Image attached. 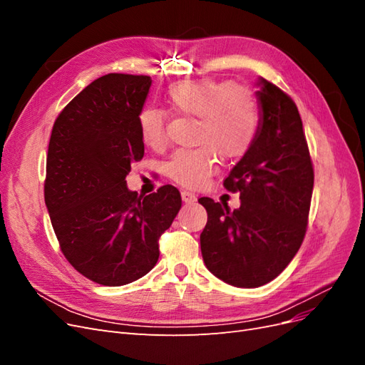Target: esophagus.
<instances>
[{
    "mask_svg": "<svg viewBox=\"0 0 365 365\" xmlns=\"http://www.w3.org/2000/svg\"><path fill=\"white\" fill-rule=\"evenodd\" d=\"M181 197H182V201H184L185 204H192V202L196 201V195L192 193V192H187V190H182V192H181Z\"/></svg>",
    "mask_w": 365,
    "mask_h": 365,
    "instance_id": "1",
    "label": "esophagus"
}]
</instances>
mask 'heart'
<instances>
[{
    "instance_id": "b5f03b06",
    "label": "heart",
    "mask_w": 365,
    "mask_h": 365,
    "mask_svg": "<svg viewBox=\"0 0 365 365\" xmlns=\"http://www.w3.org/2000/svg\"><path fill=\"white\" fill-rule=\"evenodd\" d=\"M172 111L195 117V148L176 150L168 164L170 178L197 189L217 170V153L224 160H239L251 149L259 129L256 101L245 86L219 81H182L164 93ZM140 137L149 148L165 140L168 114L146 106L138 114Z\"/></svg>"
}]
</instances>
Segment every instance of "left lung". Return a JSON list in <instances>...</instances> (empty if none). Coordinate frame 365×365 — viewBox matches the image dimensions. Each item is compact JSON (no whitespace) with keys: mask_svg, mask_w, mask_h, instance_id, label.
<instances>
[{"mask_svg":"<svg viewBox=\"0 0 365 365\" xmlns=\"http://www.w3.org/2000/svg\"><path fill=\"white\" fill-rule=\"evenodd\" d=\"M260 120L247 155L224 180L240 193L231 212L212 197L201 251L207 269L237 288H257L274 280L300 250L314 190V165L303 123L292 98L279 86L259 81Z\"/></svg>","mask_w":365,"mask_h":365,"instance_id":"1","label":"left lung"}]
</instances>
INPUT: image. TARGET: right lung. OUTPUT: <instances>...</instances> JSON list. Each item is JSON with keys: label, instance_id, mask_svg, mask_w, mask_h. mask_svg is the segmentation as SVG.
I'll return each instance as SVG.
<instances>
[{"label": "right lung", "instance_id": "obj_1", "mask_svg": "<svg viewBox=\"0 0 365 365\" xmlns=\"http://www.w3.org/2000/svg\"><path fill=\"white\" fill-rule=\"evenodd\" d=\"M149 76L98 77L65 106L53 125L43 197L61 251L83 277L121 286L146 275L158 240L181 208L176 187L141 196L126 175L145 155L138 114Z\"/></svg>", "mask_w": 365, "mask_h": 365}]
</instances>
